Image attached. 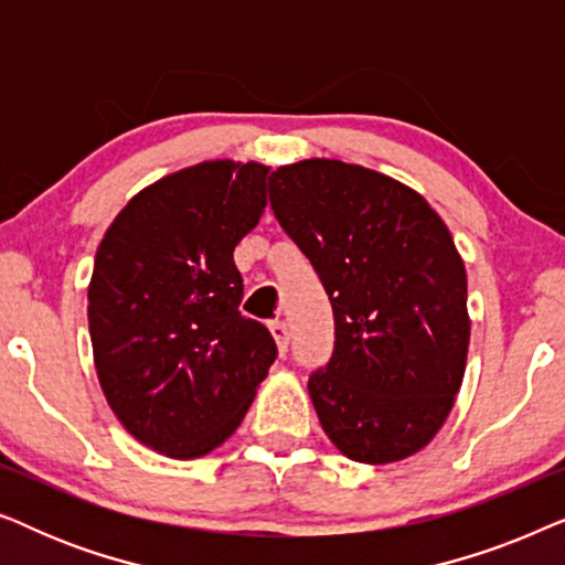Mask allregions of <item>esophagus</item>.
<instances>
[{
	"label": "esophagus",
	"instance_id": "34e87169",
	"mask_svg": "<svg viewBox=\"0 0 565 565\" xmlns=\"http://www.w3.org/2000/svg\"><path fill=\"white\" fill-rule=\"evenodd\" d=\"M269 331H273V337H275L277 347H280V352L282 354L288 352V339H290L288 323H285V321H273V323H269Z\"/></svg>",
	"mask_w": 565,
	"mask_h": 565
}]
</instances>
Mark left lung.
I'll list each match as a JSON object with an SVG mask.
<instances>
[{"label":"left lung","mask_w":565,"mask_h":565,"mask_svg":"<svg viewBox=\"0 0 565 565\" xmlns=\"http://www.w3.org/2000/svg\"><path fill=\"white\" fill-rule=\"evenodd\" d=\"M269 205L334 311V352L308 377L323 431L370 466L419 452L450 414L470 342L450 231L419 192L337 159L277 169Z\"/></svg>","instance_id":"obj_1"}]
</instances>
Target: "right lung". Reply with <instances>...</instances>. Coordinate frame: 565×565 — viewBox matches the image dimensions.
Returning a JSON list of instances; mask_svg holds the SVG:
<instances>
[{"label":"right lung","mask_w":565,"mask_h":565,"mask_svg":"<svg viewBox=\"0 0 565 565\" xmlns=\"http://www.w3.org/2000/svg\"><path fill=\"white\" fill-rule=\"evenodd\" d=\"M269 167L203 161L138 192L99 244L89 337L107 404L169 458L234 435L277 358L265 323L238 311L234 249L265 213Z\"/></svg>","instance_id":"1"}]
</instances>
